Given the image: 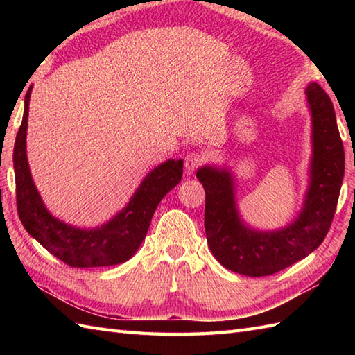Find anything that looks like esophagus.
Segmentation results:
<instances>
[{
	"label": "esophagus",
	"instance_id": "1",
	"mask_svg": "<svg viewBox=\"0 0 355 355\" xmlns=\"http://www.w3.org/2000/svg\"><path fill=\"white\" fill-rule=\"evenodd\" d=\"M202 163V155L197 150H192L184 158V168L187 172H193Z\"/></svg>",
	"mask_w": 355,
	"mask_h": 355
}]
</instances>
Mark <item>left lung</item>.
Here are the masks:
<instances>
[{"instance_id":"8db88e82","label":"left lung","mask_w":355,"mask_h":355,"mask_svg":"<svg viewBox=\"0 0 355 355\" xmlns=\"http://www.w3.org/2000/svg\"><path fill=\"white\" fill-rule=\"evenodd\" d=\"M311 112V160L304 205L294 220L276 230L244 223L236 205V182L229 168L205 164L197 178L206 191L205 227L210 252L223 267L259 277L306 258L329 230L345 175V150L333 102L315 82L305 88Z\"/></svg>"}]
</instances>
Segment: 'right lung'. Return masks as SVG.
Masks as SVG:
<instances>
[{"mask_svg":"<svg viewBox=\"0 0 355 355\" xmlns=\"http://www.w3.org/2000/svg\"><path fill=\"white\" fill-rule=\"evenodd\" d=\"M28 87L24 116L13 148L19 220L45 250L70 267H108L131 259L145 239L158 202L183 177V160H166L141 180L128 205L110 221L92 229L76 227L53 216L33 183L27 162V120L32 94Z\"/></svg>","mask_w":355,"mask_h":355,"instance_id":"add662e5","label":"right lung"}]
</instances>
